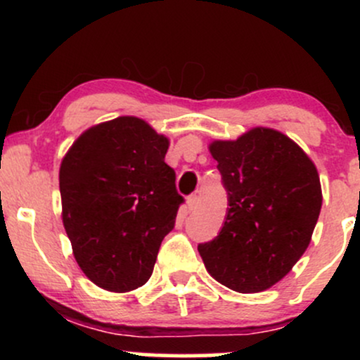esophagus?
I'll return each mask as SVG.
<instances>
[{
    "label": "esophagus",
    "instance_id": "1",
    "mask_svg": "<svg viewBox=\"0 0 360 360\" xmlns=\"http://www.w3.org/2000/svg\"><path fill=\"white\" fill-rule=\"evenodd\" d=\"M186 205H188L189 212H193V210H196L198 205H200V196H198V194H193V196L188 198V203Z\"/></svg>",
    "mask_w": 360,
    "mask_h": 360
}]
</instances>
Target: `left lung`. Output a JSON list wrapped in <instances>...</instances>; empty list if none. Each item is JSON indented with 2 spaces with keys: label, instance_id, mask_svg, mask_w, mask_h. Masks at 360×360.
Returning a JSON list of instances; mask_svg holds the SVG:
<instances>
[{
  "label": "left lung",
  "instance_id": "1",
  "mask_svg": "<svg viewBox=\"0 0 360 360\" xmlns=\"http://www.w3.org/2000/svg\"><path fill=\"white\" fill-rule=\"evenodd\" d=\"M210 154L229 194V213L218 237L198 250L223 286L266 291L311 242L323 201L316 166L288 135L266 127L237 140H213Z\"/></svg>",
  "mask_w": 360,
  "mask_h": 360
}]
</instances>
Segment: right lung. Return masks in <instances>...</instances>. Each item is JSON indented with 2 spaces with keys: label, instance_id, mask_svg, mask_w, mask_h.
I'll list each match as a JSON object with an SVG mask.
<instances>
[{
  "label": "right lung",
  "instance_id": "right-lung-1",
  "mask_svg": "<svg viewBox=\"0 0 360 360\" xmlns=\"http://www.w3.org/2000/svg\"><path fill=\"white\" fill-rule=\"evenodd\" d=\"M169 139L118 117L82 131L60 162L62 223L86 278L106 291L146 284L183 196L164 162Z\"/></svg>",
  "mask_w": 360,
  "mask_h": 360
}]
</instances>
